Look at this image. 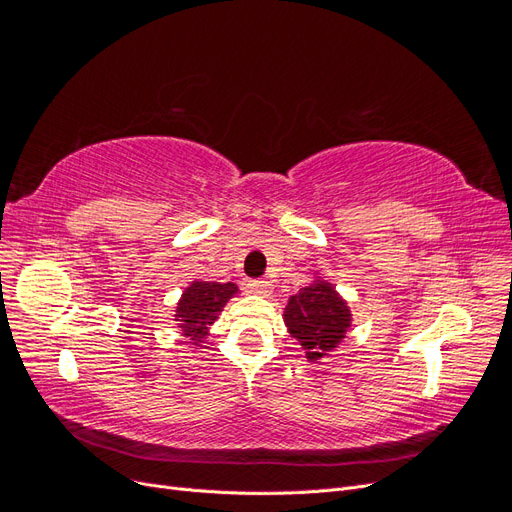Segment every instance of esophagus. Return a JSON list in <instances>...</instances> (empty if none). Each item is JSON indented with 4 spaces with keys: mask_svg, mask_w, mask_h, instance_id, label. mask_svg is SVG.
Wrapping results in <instances>:
<instances>
[{
    "mask_svg": "<svg viewBox=\"0 0 512 512\" xmlns=\"http://www.w3.org/2000/svg\"><path fill=\"white\" fill-rule=\"evenodd\" d=\"M247 290L254 292V294H260V297H267V294H271L273 286L267 280H250V282H247Z\"/></svg>",
    "mask_w": 512,
    "mask_h": 512,
    "instance_id": "obj_1",
    "label": "esophagus"
}]
</instances>
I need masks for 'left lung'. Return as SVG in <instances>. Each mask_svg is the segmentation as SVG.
Returning a JSON list of instances; mask_svg holds the SVG:
<instances>
[{
  "label": "left lung",
  "mask_w": 512,
  "mask_h": 512,
  "mask_svg": "<svg viewBox=\"0 0 512 512\" xmlns=\"http://www.w3.org/2000/svg\"><path fill=\"white\" fill-rule=\"evenodd\" d=\"M284 322L307 352V361H318L344 339L350 327V309L329 282L316 280L292 294Z\"/></svg>",
  "instance_id": "obj_1"
}]
</instances>
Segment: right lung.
<instances>
[{
  "label": "right lung",
  "mask_w": 512,
  "mask_h": 512,
  "mask_svg": "<svg viewBox=\"0 0 512 512\" xmlns=\"http://www.w3.org/2000/svg\"><path fill=\"white\" fill-rule=\"evenodd\" d=\"M237 286L232 282H192L183 290V297L177 303L175 320L185 337H190L194 346L203 344L213 320H218L222 307L230 297L237 294Z\"/></svg>",
  "instance_id": "obj_1"
}]
</instances>
